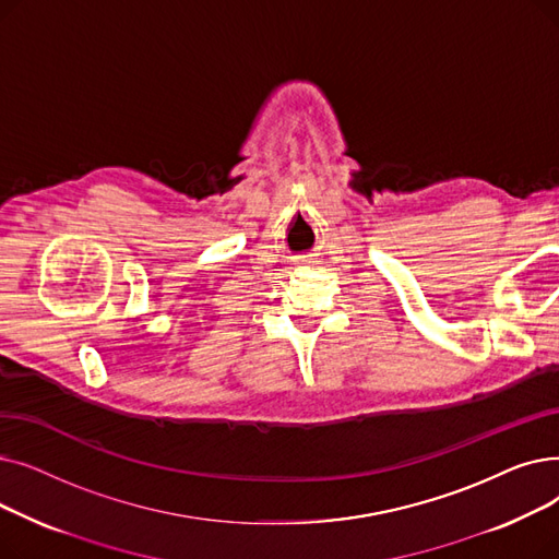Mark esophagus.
<instances>
[{
    "instance_id": "34e87169",
    "label": "esophagus",
    "mask_w": 559,
    "mask_h": 559,
    "mask_svg": "<svg viewBox=\"0 0 559 559\" xmlns=\"http://www.w3.org/2000/svg\"><path fill=\"white\" fill-rule=\"evenodd\" d=\"M301 262H312V258H310V255H304V258H301Z\"/></svg>"
}]
</instances>
